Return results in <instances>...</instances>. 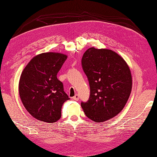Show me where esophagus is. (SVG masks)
I'll return each instance as SVG.
<instances>
[{
  "label": "esophagus",
  "mask_w": 157,
  "mask_h": 157,
  "mask_svg": "<svg viewBox=\"0 0 157 157\" xmlns=\"http://www.w3.org/2000/svg\"><path fill=\"white\" fill-rule=\"evenodd\" d=\"M72 99L74 100H75V101H78V99H79V95H77V94H76L74 97L72 98Z\"/></svg>",
  "instance_id": "1"
}]
</instances>
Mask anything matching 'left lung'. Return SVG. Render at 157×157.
Wrapping results in <instances>:
<instances>
[{
	"mask_svg": "<svg viewBox=\"0 0 157 157\" xmlns=\"http://www.w3.org/2000/svg\"><path fill=\"white\" fill-rule=\"evenodd\" d=\"M83 71L87 76L90 96L81 107L89 119L102 123L123 109L132 88L129 66L119 54L91 47L83 54Z\"/></svg>",
	"mask_w": 157,
	"mask_h": 157,
	"instance_id": "obj_1",
	"label": "left lung"
}]
</instances>
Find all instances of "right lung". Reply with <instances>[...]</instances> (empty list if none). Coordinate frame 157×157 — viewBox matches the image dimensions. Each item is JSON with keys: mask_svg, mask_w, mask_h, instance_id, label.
<instances>
[{"mask_svg": "<svg viewBox=\"0 0 157 157\" xmlns=\"http://www.w3.org/2000/svg\"><path fill=\"white\" fill-rule=\"evenodd\" d=\"M66 59L62 53H41L22 72L19 94L24 106L35 119L52 123L61 118L62 105L70 98L57 75Z\"/></svg>", "mask_w": 157, "mask_h": 157, "instance_id": "add662e5", "label": "right lung"}]
</instances>
